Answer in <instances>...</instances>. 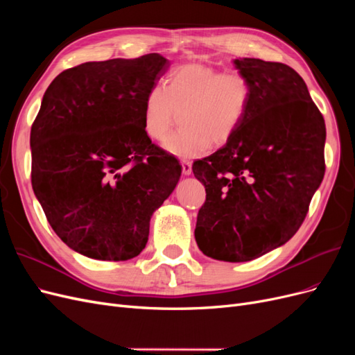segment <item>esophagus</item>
Segmentation results:
<instances>
[{
  "label": "esophagus",
  "mask_w": 355,
  "mask_h": 355,
  "mask_svg": "<svg viewBox=\"0 0 355 355\" xmlns=\"http://www.w3.org/2000/svg\"><path fill=\"white\" fill-rule=\"evenodd\" d=\"M182 171H184L185 176H189L192 173V164L189 161H182Z\"/></svg>",
  "instance_id": "obj_1"
}]
</instances>
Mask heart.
<instances>
[{
  "instance_id": "obj_1",
  "label": "heart",
  "mask_w": 355,
  "mask_h": 355,
  "mask_svg": "<svg viewBox=\"0 0 355 355\" xmlns=\"http://www.w3.org/2000/svg\"><path fill=\"white\" fill-rule=\"evenodd\" d=\"M252 85L239 71L220 72L204 63H187L171 69L163 85L145 96L142 124L145 133L161 141L180 111L179 132L171 133L163 148L178 158H194L207 151L210 142L225 144L239 130L249 111Z\"/></svg>"
}]
</instances>
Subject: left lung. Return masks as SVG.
I'll list each match as a JSON object with an SVG mask.
<instances>
[{
    "instance_id": "obj_1",
    "label": "left lung",
    "mask_w": 355,
    "mask_h": 355,
    "mask_svg": "<svg viewBox=\"0 0 355 355\" xmlns=\"http://www.w3.org/2000/svg\"><path fill=\"white\" fill-rule=\"evenodd\" d=\"M252 85L249 111L220 149L192 164L206 188L196 241L211 259L247 262L293 237L324 178L326 124L284 63L232 60Z\"/></svg>"
}]
</instances>
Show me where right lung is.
<instances>
[{
    "label": "right lung",
    "mask_w": 355,
    "mask_h": 355,
    "mask_svg": "<svg viewBox=\"0 0 355 355\" xmlns=\"http://www.w3.org/2000/svg\"><path fill=\"white\" fill-rule=\"evenodd\" d=\"M170 62H87L51 81L31 128L32 189L59 239L98 261H127L148 243L154 211L182 166L144 130L145 96Z\"/></svg>",
    "instance_id": "1"
}]
</instances>
